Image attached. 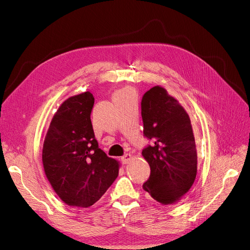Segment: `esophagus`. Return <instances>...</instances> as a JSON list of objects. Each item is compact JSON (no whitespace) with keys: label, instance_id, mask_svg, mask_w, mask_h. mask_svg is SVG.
Listing matches in <instances>:
<instances>
[{"label":"esophagus","instance_id":"1","mask_svg":"<svg viewBox=\"0 0 250 250\" xmlns=\"http://www.w3.org/2000/svg\"><path fill=\"white\" fill-rule=\"evenodd\" d=\"M131 159H132V155H131L130 153H126V154H124V155L121 157V160H122V163H123L124 165L128 164Z\"/></svg>","mask_w":250,"mask_h":250}]
</instances>
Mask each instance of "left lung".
Returning a JSON list of instances; mask_svg holds the SVG:
<instances>
[{"label": "left lung", "mask_w": 250, "mask_h": 250, "mask_svg": "<svg viewBox=\"0 0 250 250\" xmlns=\"http://www.w3.org/2000/svg\"><path fill=\"white\" fill-rule=\"evenodd\" d=\"M143 136L151 140L142 150L150 167L143 188L157 202L177 203L197 175V150L189 117L167 90L153 86L141 100Z\"/></svg>", "instance_id": "8db88e82"}]
</instances>
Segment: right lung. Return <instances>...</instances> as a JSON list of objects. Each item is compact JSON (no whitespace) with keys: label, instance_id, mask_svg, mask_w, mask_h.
<instances>
[{"label":"right lung","instance_id":"right-lung-1","mask_svg":"<svg viewBox=\"0 0 250 250\" xmlns=\"http://www.w3.org/2000/svg\"><path fill=\"white\" fill-rule=\"evenodd\" d=\"M90 92L68 98L51 120L42 149L44 171L68 206L87 208L106 193L119 174V164L99 148L91 121Z\"/></svg>","mask_w":250,"mask_h":250}]
</instances>
